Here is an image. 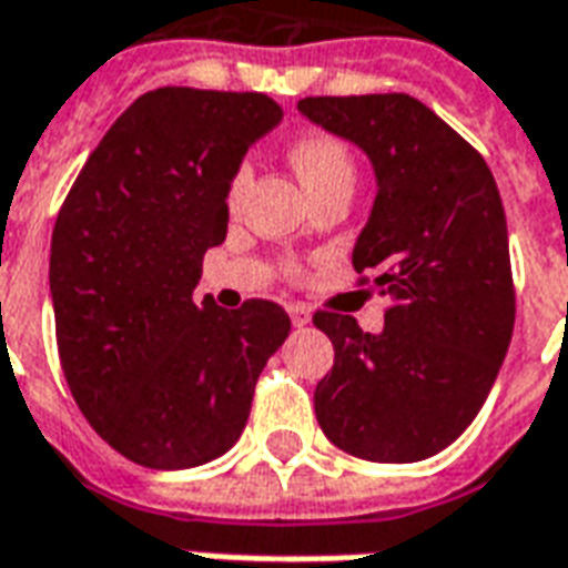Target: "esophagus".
Wrapping results in <instances>:
<instances>
[{
  "instance_id": "1",
  "label": "esophagus",
  "mask_w": 568,
  "mask_h": 568,
  "mask_svg": "<svg viewBox=\"0 0 568 568\" xmlns=\"http://www.w3.org/2000/svg\"><path fill=\"white\" fill-rule=\"evenodd\" d=\"M288 316H292V325H295V328L310 325V310L301 307V304H292V307H288Z\"/></svg>"
}]
</instances>
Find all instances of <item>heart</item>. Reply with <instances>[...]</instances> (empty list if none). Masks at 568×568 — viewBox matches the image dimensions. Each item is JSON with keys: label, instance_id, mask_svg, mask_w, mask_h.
Wrapping results in <instances>:
<instances>
[{"label": "heart", "instance_id": "b5f03b06", "mask_svg": "<svg viewBox=\"0 0 568 568\" xmlns=\"http://www.w3.org/2000/svg\"><path fill=\"white\" fill-rule=\"evenodd\" d=\"M288 158H292V166H295L301 182L307 185L313 197L328 191V187H353V182H356L353 151L332 133L297 136L292 142V149H288ZM248 182H252V163L240 161L231 179H227V206H236L243 200Z\"/></svg>", "mask_w": 568, "mask_h": 568}]
</instances>
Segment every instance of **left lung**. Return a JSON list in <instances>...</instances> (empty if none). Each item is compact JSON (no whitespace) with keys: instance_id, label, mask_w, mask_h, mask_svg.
I'll return each mask as SVG.
<instances>
[{"instance_id":"1","label":"left lung","mask_w":568,"mask_h":568,"mask_svg":"<svg viewBox=\"0 0 568 568\" xmlns=\"http://www.w3.org/2000/svg\"><path fill=\"white\" fill-rule=\"evenodd\" d=\"M297 109L374 163L377 200L353 267L358 285L393 297L381 334L334 310L313 316L334 346L313 395L316 419L349 456L419 463L477 417L511 344L499 187L487 161L407 93L307 97Z\"/></svg>"}]
</instances>
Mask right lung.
<instances>
[{
	"label": "right lung",
	"mask_w": 568,
	"mask_h": 568,
	"mask_svg": "<svg viewBox=\"0 0 568 568\" xmlns=\"http://www.w3.org/2000/svg\"><path fill=\"white\" fill-rule=\"evenodd\" d=\"M283 109L264 93L158 88L109 128L57 212L51 297L69 393L145 468H194L243 435L288 313L194 301L227 234V179Z\"/></svg>",
	"instance_id": "add662e5"
}]
</instances>
